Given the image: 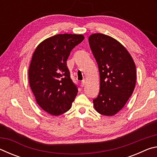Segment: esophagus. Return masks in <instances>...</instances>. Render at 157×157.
Segmentation results:
<instances>
[{
	"label": "esophagus",
	"mask_w": 157,
	"mask_h": 157,
	"mask_svg": "<svg viewBox=\"0 0 157 157\" xmlns=\"http://www.w3.org/2000/svg\"><path fill=\"white\" fill-rule=\"evenodd\" d=\"M85 84H86V80H85V79H83V80H82V82L81 86L83 87V86H85Z\"/></svg>",
	"instance_id": "34e87169"
}]
</instances>
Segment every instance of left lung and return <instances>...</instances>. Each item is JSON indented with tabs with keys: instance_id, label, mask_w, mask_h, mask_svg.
Segmentation results:
<instances>
[{
	"instance_id": "1",
	"label": "left lung",
	"mask_w": 157,
	"mask_h": 157,
	"mask_svg": "<svg viewBox=\"0 0 157 157\" xmlns=\"http://www.w3.org/2000/svg\"><path fill=\"white\" fill-rule=\"evenodd\" d=\"M89 43L96 60L100 86L94 100L95 109L104 116L115 115L131 97L136 85V66L120 42L101 33L90 35Z\"/></svg>"
}]
</instances>
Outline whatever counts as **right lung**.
Wrapping results in <instances>:
<instances>
[{
    "label": "right lung",
    "instance_id": "1",
    "mask_svg": "<svg viewBox=\"0 0 157 157\" xmlns=\"http://www.w3.org/2000/svg\"><path fill=\"white\" fill-rule=\"evenodd\" d=\"M84 39L82 34H57L39 44L33 53L29 83L37 104L51 115L68 111L78 94L66 61L73 48Z\"/></svg>",
    "mask_w": 157,
    "mask_h": 157
}]
</instances>
